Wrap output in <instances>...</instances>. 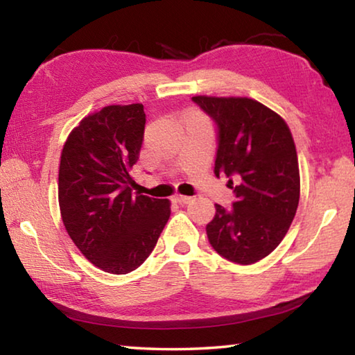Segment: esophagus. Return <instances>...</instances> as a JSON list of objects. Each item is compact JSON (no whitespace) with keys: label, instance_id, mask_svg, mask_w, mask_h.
<instances>
[{"label":"esophagus","instance_id":"34e87169","mask_svg":"<svg viewBox=\"0 0 355 355\" xmlns=\"http://www.w3.org/2000/svg\"><path fill=\"white\" fill-rule=\"evenodd\" d=\"M173 202L178 203V205H186V203H189V202H191V197L177 194V196H173Z\"/></svg>","mask_w":355,"mask_h":355}]
</instances>
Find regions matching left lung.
Returning <instances> with one entry per match:
<instances>
[{
  "label": "left lung",
  "mask_w": 355,
  "mask_h": 355,
  "mask_svg": "<svg viewBox=\"0 0 355 355\" xmlns=\"http://www.w3.org/2000/svg\"><path fill=\"white\" fill-rule=\"evenodd\" d=\"M218 131L214 175L228 178L235 202L216 203L207 225L211 248L228 261L252 264L286 235L299 205V164L291 131L279 114L241 97H192Z\"/></svg>",
  "instance_id": "left-lung-1"
}]
</instances>
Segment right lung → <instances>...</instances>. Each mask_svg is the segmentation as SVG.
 <instances>
[{"mask_svg": "<svg viewBox=\"0 0 355 355\" xmlns=\"http://www.w3.org/2000/svg\"><path fill=\"white\" fill-rule=\"evenodd\" d=\"M144 128L141 103L105 106L83 119L62 148L58 194L65 230L105 272L139 268L171 216L169 200L131 189Z\"/></svg>", "mask_w": 355, "mask_h": 355, "instance_id": "right-lung-1", "label": "right lung"}]
</instances>
